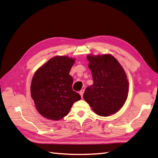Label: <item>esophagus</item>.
I'll return each mask as SVG.
<instances>
[{
    "label": "esophagus",
    "mask_w": 158,
    "mask_h": 158,
    "mask_svg": "<svg viewBox=\"0 0 158 158\" xmlns=\"http://www.w3.org/2000/svg\"><path fill=\"white\" fill-rule=\"evenodd\" d=\"M84 89H82V90H80V95H81V97H83V94H84Z\"/></svg>",
    "instance_id": "1"
}]
</instances>
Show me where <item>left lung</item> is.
Wrapping results in <instances>:
<instances>
[{"mask_svg": "<svg viewBox=\"0 0 158 158\" xmlns=\"http://www.w3.org/2000/svg\"><path fill=\"white\" fill-rule=\"evenodd\" d=\"M87 58L94 84L85 89L84 99L99 116L117 113L128 96V81L125 70L111 55H88Z\"/></svg>", "mask_w": 158, "mask_h": 158, "instance_id": "1", "label": "left lung"}]
</instances>
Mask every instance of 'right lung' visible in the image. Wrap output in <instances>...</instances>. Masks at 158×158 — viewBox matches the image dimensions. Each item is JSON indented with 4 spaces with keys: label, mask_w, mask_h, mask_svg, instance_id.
<instances>
[{
    "label": "right lung",
    "mask_w": 158,
    "mask_h": 158,
    "mask_svg": "<svg viewBox=\"0 0 158 158\" xmlns=\"http://www.w3.org/2000/svg\"><path fill=\"white\" fill-rule=\"evenodd\" d=\"M75 59L66 56L52 57L38 69L31 84V96L43 117L60 120L67 115L75 102L81 99L73 89L69 74Z\"/></svg>",
    "instance_id": "add662e5"
}]
</instances>
